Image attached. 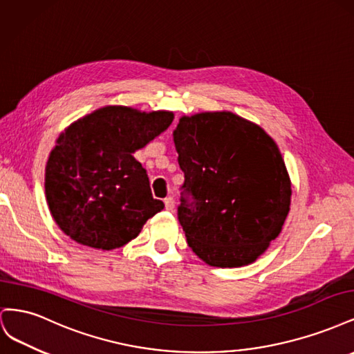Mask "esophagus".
<instances>
[{"label":"esophagus","mask_w":354,"mask_h":354,"mask_svg":"<svg viewBox=\"0 0 354 354\" xmlns=\"http://www.w3.org/2000/svg\"><path fill=\"white\" fill-rule=\"evenodd\" d=\"M164 203H165V208H167L168 211H173L174 207H176V201H174L173 196L165 198V199H164Z\"/></svg>","instance_id":"esophagus-1"}]
</instances>
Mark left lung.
Instances as JSON below:
<instances>
[{
  "label": "left lung",
  "mask_w": 354,
  "mask_h": 354,
  "mask_svg": "<svg viewBox=\"0 0 354 354\" xmlns=\"http://www.w3.org/2000/svg\"><path fill=\"white\" fill-rule=\"evenodd\" d=\"M173 136L185 173L177 216L192 251L214 267L255 261L279 236L291 203L279 147L232 112L183 116Z\"/></svg>",
  "instance_id": "left-lung-1"
}]
</instances>
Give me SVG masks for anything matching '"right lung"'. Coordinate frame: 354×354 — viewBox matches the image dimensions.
Here are the masks:
<instances>
[{
    "mask_svg": "<svg viewBox=\"0 0 354 354\" xmlns=\"http://www.w3.org/2000/svg\"><path fill=\"white\" fill-rule=\"evenodd\" d=\"M173 120L167 111L104 106L59 136L46 167V198L63 233L104 251L140 233L164 202L153 199L146 169L133 153Z\"/></svg>",
    "mask_w": 354,
    "mask_h": 354,
    "instance_id": "add662e5",
    "label": "right lung"
}]
</instances>
